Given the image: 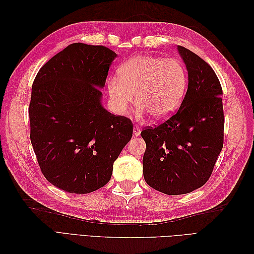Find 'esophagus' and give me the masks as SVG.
Wrapping results in <instances>:
<instances>
[{
    "label": "esophagus",
    "instance_id": "1",
    "mask_svg": "<svg viewBox=\"0 0 254 254\" xmlns=\"http://www.w3.org/2000/svg\"><path fill=\"white\" fill-rule=\"evenodd\" d=\"M140 134H141V128L137 126V125H135L134 128H133V135L137 136V135H140Z\"/></svg>",
    "mask_w": 254,
    "mask_h": 254
}]
</instances>
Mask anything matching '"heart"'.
I'll return each mask as SVG.
<instances>
[{
  "mask_svg": "<svg viewBox=\"0 0 254 254\" xmlns=\"http://www.w3.org/2000/svg\"><path fill=\"white\" fill-rule=\"evenodd\" d=\"M187 82L186 67L180 60L139 56L123 64L119 68V78H109L107 88L118 114H125L136 98L140 104L137 113L147 111L160 121L178 109Z\"/></svg>",
  "mask_w": 254,
  "mask_h": 254,
  "instance_id": "heart-1",
  "label": "heart"
}]
</instances>
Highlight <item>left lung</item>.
Here are the masks:
<instances>
[{"label":"left lung","instance_id":"left-lung-1","mask_svg":"<svg viewBox=\"0 0 254 254\" xmlns=\"http://www.w3.org/2000/svg\"><path fill=\"white\" fill-rule=\"evenodd\" d=\"M189 72V87L180 108L155 127L142 130L146 143L143 174L161 193L181 195L210 179L224 146L222 89L210 64L178 47Z\"/></svg>","mask_w":254,"mask_h":254}]
</instances>
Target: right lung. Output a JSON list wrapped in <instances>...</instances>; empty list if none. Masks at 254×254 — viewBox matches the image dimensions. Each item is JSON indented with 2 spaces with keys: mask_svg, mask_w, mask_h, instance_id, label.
Returning a JSON list of instances; mask_svg holds the SVG:
<instances>
[{
  "mask_svg": "<svg viewBox=\"0 0 254 254\" xmlns=\"http://www.w3.org/2000/svg\"><path fill=\"white\" fill-rule=\"evenodd\" d=\"M117 54L104 45L73 43L51 58L32 87L30 142L43 176L72 194L109 182L113 163L132 136V122L103 108Z\"/></svg>",
  "mask_w": 254,
  "mask_h": 254,
  "instance_id": "obj_1",
  "label": "right lung"
}]
</instances>
